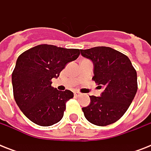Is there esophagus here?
Here are the masks:
<instances>
[{
	"label": "esophagus",
	"mask_w": 151,
	"mask_h": 151,
	"mask_svg": "<svg viewBox=\"0 0 151 151\" xmlns=\"http://www.w3.org/2000/svg\"><path fill=\"white\" fill-rule=\"evenodd\" d=\"M81 95V93L79 92H74V96H80Z\"/></svg>",
	"instance_id": "34e87169"
}]
</instances>
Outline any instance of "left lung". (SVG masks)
<instances>
[{"label":"left lung","mask_w":151,"mask_h":151,"mask_svg":"<svg viewBox=\"0 0 151 151\" xmlns=\"http://www.w3.org/2000/svg\"><path fill=\"white\" fill-rule=\"evenodd\" d=\"M80 51L83 57L92 62V79L103 89L100 96H89L90 104L82 108L84 115L96 125L113 124L124 115L136 96V70L125 55L109 47Z\"/></svg>","instance_id":"left-lung-1"}]
</instances>
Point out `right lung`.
<instances>
[{
	"mask_svg": "<svg viewBox=\"0 0 151 151\" xmlns=\"http://www.w3.org/2000/svg\"><path fill=\"white\" fill-rule=\"evenodd\" d=\"M79 55V49L40 45L19 56L12 75L13 93L28 119L41 126H50L63 118L66 103L73 93L52 87L51 80L58 78L66 64Z\"/></svg>",
	"mask_w": 151,
	"mask_h": 151,
	"instance_id": "add662e5",
	"label": "right lung"
}]
</instances>
